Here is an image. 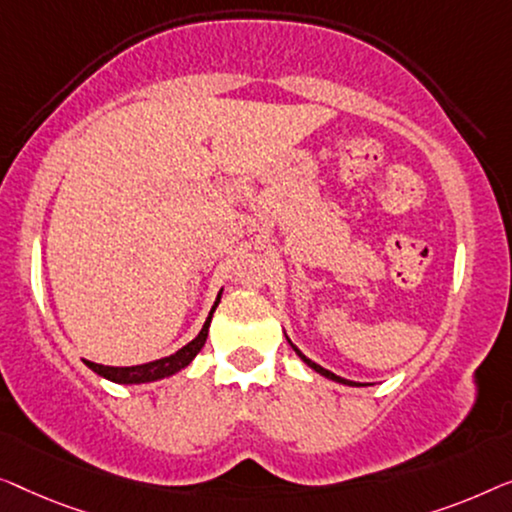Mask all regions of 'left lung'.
Here are the masks:
<instances>
[{
  "label": "left lung",
  "mask_w": 512,
  "mask_h": 512,
  "mask_svg": "<svg viewBox=\"0 0 512 512\" xmlns=\"http://www.w3.org/2000/svg\"><path fill=\"white\" fill-rule=\"evenodd\" d=\"M285 338H287V336H285ZM287 343L292 345V350L297 352V357L301 359V362H304V364L308 366V369H313L315 373H320V376H325L327 380H334V383H338V385H348V387H357V385H362V383H352V380H345V378H341V376H336V373H331V371H327V369H322L320 364L311 362V359H308V357L304 355V352H301V350L297 348V345H294V343L290 341V338H287Z\"/></svg>",
  "instance_id": "1"
}]
</instances>
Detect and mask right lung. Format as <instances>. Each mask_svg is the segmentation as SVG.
Listing matches in <instances>:
<instances>
[{
  "label": "right lung",
  "mask_w": 512,
  "mask_h": 512,
  "mask_svg": "<svg viewBox=\"0 0 512 512\" xmlns=\"http://www.w3.org/2000/svg\"><path fill=\"white\" fill-rule=\"evenodd\" d=\"M220 297H222V292H218V297H215V304L211 308V313H208V318H206L204 327H201L199 334L194 336L190 343L183 345L181 350H176L174 355L155 359V362H148V364H136V366H104V364L88 362V359H83V364L88 366V369L95 371L97 376H102V378L111 380V383H118V385H143V383H155V380H164L169 376H176L178 371H183L185 366H190L192 359L199 355L201 348H204V343L208 338V327H211L213 313L220 304Z\"/></svg>",
  "instance_id": "right-lung-1"
}]
</instances>
